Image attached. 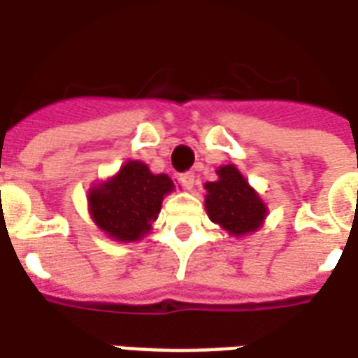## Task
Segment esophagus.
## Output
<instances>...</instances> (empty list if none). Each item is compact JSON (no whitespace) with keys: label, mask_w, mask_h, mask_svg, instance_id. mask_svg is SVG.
Instances as JSON below:
<instances>
[{"label":"esophagus","mask_w":358,"mask_h":358,"mask_svg":"<svg viewBox=\"0 0 358 358\" xmlns=\"http://www.w3.org/2000/svg\"><path fill=\"white\" fill-rule=\"evenodd\" d=\"M178 180L182 182V185H184L185 189H193V185H195V174L193 173L180 174Z\"/></svg>","instance_id":"34e87169"}]
</instances>
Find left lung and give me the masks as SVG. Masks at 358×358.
Segmentation results:
<instances>
[{
    "label": "left lung",
    "mask_w": 358,
    "mask_h": 358,
    "mask_svg": "<svg viewBox=\"0 0 358 358\" xmlns=\"http://www.w3.org/2000/svg\"><path fill=\"white\" fill-rule=\"evenodd\" d=\"M215 173L217 180L204 184V206L210 221L234 238L260 230L269 210L258 191L247 182L234 163L221 165Z\"/></svg>",
    "instance_id": "left-lung-1"
}]
</instances>
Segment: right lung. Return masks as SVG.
Here are the masks:
<instances>
[{
    "label": "right lung",
    "mask_w": 358,
    "mask_h": 358,
    "mask_svg": "<svg viewBox=\"0 0 358 358\" xmlns=\"http://www.w3.org/2000/svg\"><path fill=\"white\" fill-rule=\"evenodd\" d=\"M173 191L174 182L167 174H154L146 163L128 159L113 176L91 185L87 204L103 234L131 243L150 234L163 199Z\"/></svg>",
    "instance_id": "1"
}]
</instances>
